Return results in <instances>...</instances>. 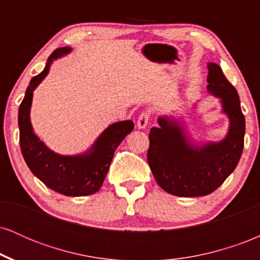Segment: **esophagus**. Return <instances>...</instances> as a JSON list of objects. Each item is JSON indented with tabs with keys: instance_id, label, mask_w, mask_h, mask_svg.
<instances>
[{
	"instance_id": "34e87169",
	"label": "esophagus",
	"mask_w": 260,
	"mask_h": 260,
	"mask_svg": "<svg viewBox=\"0 0 260 260\" xmlns=\"http://www.w3.org/2000/svg\"><path fill=\"white\" fill-rule=\"evenodd\" d=\"M150 116L151 113L149 111H144L140 113L138 117V122H137V126H138L139 129H144V128L148 126V122L150 120Z\"/></svg>"
}]
</instances>
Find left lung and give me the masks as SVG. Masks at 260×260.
Wrapping results in <instances>:
<instances>
[{
	"instance_id": "obj_1",
	"label": "left lung",
	"mask_w": 260,
	"mask_h": 260,
	"mask_svg": "<svg viewBox=\"0 0 260 260\" xmlns=\"http://www.w3.org/2000/svg\"><path fill=\"white\" fill-rule=\"evenodd\" d=\"M207 89L222 104L230 120L229 132L220 142L197 145L183 124L168 116L149 133L148 164L164 190L177 197H202L217 189L234 172L243 150L246 122L235 86L216 63H208Z\"/></svg>"
}]
</instances>
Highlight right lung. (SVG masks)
Here are the masks:
<instances>
[{
	"label": "right lung",
	"instance_id": "right-lung-1",
	"mask_svg": "<svg viewBox=\"0 0 260 260\" xmlns=\"http://www.w3.org/2000/svg\"><path fill=\"white\" fill-rule=\"evenodd\" d=\"M71 50V47L55 50L43 72L29 83L18 112L19 144L28 168L45 186L63 196L83 197L94 194L103 186L116 148L132 132L134 123L128 120L110 124L88 151L72 156L53 153L39 139L30 122L32 91L47 76L53 59L67 55Z\"/></svg>",
	"mask_w": 260,
	"mask_h": 260
}]
</instances>
